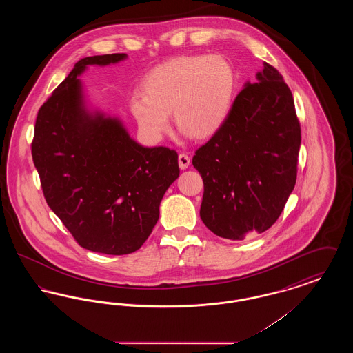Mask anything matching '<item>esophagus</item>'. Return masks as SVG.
<instances>
[{"label": "esophagus", "mask_w": 353, "mask_h": 353, "mask_svg": "<svg viewBox=\"0 0 353 353\" xmlns=\"http://www.w3.org/2000/svg\"><path fill=\"white\" fill-rule=\"evenodd\" d=\"M190 164V157L186 153H180L179 154V165L180 168L186 169Z\"/></svg>", "instance_id": "1"}]
</instances>
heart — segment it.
I'll list each match as a JSON object with an SVG mask.
<instances>
[{"instance_id": "obj_1", "label": "heart", "mask_w": 353, "mask_h": 353, "mask_svg": "<svg viewBox=\"0 0 353 353\" xmlns=\"http://www.w3.org/2000/svg\"><path fill=\"white\" fill-rule=\"evenodd\" d=\"M238 78L223 55H183L152 68L131 99L139 130L153 141L168 132L169 117L183 132L203 140L221 131L232 114Z\"/></svg>"}]
</instances>
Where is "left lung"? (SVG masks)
I'll return each instance as SVG.
<instances>
[{
  "instance_id": "8db88e82",
  "label": "left lung",
  "mask_w": 353,
  "mask_h": 353,
  "mask_svg": "<svg viewBox=\"0 0 353 353\" xmlns=\"http://www.w3.org/2000/svg\"><path fill=\"white\" fill-rule=\"evenodd\" d=\"M256 81L192 160L203 181L202 222L232 241L271 228L296 183L302 134L291 90L266 62Z\"/></svg>"
}]
</instances>
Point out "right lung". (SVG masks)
<instances>
[{"instance_id":"add662e5","label":"right lung","mask_w":353,"mask_h":353,"mask_svg":"<svg viewBox=\"0 0 353 353\" xmlns=\"http://www.w3.org/2000/svg\"><path fill=\"white\" fill-rule=\"evenodd\" d=\"M125 57L105 54L77 62L41 105L32 141L51 210L82 248L110 255L143 246L159 219L164 193L180 174L174 150L143 147L118 119L84 110L78 79L84 68Z\"/></svg>"}]
</instances>
